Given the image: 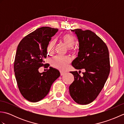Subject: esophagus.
<instances>
[{
	"label": "esophagus",
	"mask_w": 124,
	"mask_h": 124,
	"mask_svg": "<svg viewBox=\"0 0 124 124\" xmlns=\"http://www.w3.org/2000/svg\"><path fill=\"white\" fill-rule=\"evenodd\" d=\"M64 74H65V72H64L61 71H60V75L61 76H63V75H64Z\"/></svg>",
	"instance_id": "obj_1"
}]
</instances>
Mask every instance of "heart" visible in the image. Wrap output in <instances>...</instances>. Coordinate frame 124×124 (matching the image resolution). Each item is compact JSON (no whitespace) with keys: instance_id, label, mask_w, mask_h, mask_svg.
Masks as SVG:
<instances>
[{"instance_id":"heart-1","label":"heart","mask_w":124,"mask_h":124,"mask_svg":"<svg viewBox=\"0 0 124 124\" xmlns=\"http://www.w3.org/2000/svg\"><path fill=\"white\" fill-rule=\"evenodd\" d=\"M62 40L63 43L68 48H69L71 52H75L76 49L73 46L75 44V38L73 37L70 34H65L62 37ZM55 46V41L52 40L48 45V52L51 53L53 52ZM71 61L70 58L69 56L61 57L56 56L51 60V64L57 69L60 70H63L67 67Z\"/></svg>"}]
</instances>
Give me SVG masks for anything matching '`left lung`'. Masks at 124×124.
Masks as SVG:
<instances>
[{"label":"left lung","instance_id":"8db88e82","mask_svg":"<svg viewBox=\"0 0 124 124\" xmlns=\"http://www.w3.org/2000/svg\"><path fill=\"white\" fill-rule=\"evenodd\" d=\"M79 42L78 57L72 65L78 70L84 69L81 76L79 71H71L74 81L69 86V93L79 104L93 102L103 88L110 73L109 51L104 42L91 30L77 29L71 30Z\"/></svg>","mask_w":124,"mask_h":124}]
</instances>
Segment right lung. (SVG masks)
<instances>
[{
    "instance_id": "right-lung-1",
    "label": "right lung",
    "mask_w": 124,
    "mask_h": 124,
    "mask_svg": "<svg viewBox=\"0 0 124 124\" xmlns=\"http://www.w3.org/2000/svg\"><path fill=\"white\" fill-rule=\"evenodd\" d=\"M57 29L44 27L23 38L16 52L14 70L20 93L29 101H40L49 93L54 81L59 78V70L49 67L40 73L39 68L45 66L47 47ZM48 68V67H47Z\"/></svg>"
}]
</instances>
